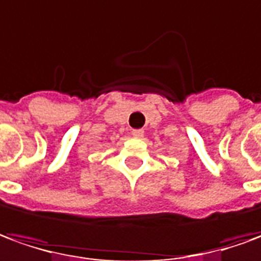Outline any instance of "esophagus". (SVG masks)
<instances>
[{"mask_svg": "<svg viewBox=\"0 0 261 261\" xmlns=\"http://www.w3.org/2000/svg\"><path fill=\"white\" fill-rule=\"evenodd\" d=\"M143 134H145V132H143L142 129H134V130H132V136H134V138H143Z\"/></svg>", "mask_w": 261, "mask_h": 261, "instance_id": "34e87169", "label": "esophagus"}]
</instances>
